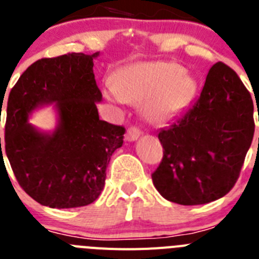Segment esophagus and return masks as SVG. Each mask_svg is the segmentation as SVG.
Segmentation results:
<instances>
[{
  "instance_id": "1",
  "label": "esophagus",
  "mask_w": 259,
  "mask_h": 259,
  "mask_svg": "<svg viewBox=\"0 0 259 259\" xmlns=\"http://www.w3.org/2000/svg\"><path fill=\"white\" fill-rule=\"evenodd\" d=\"M141 134H142L141 129H138L137 126H132L127 129L126 134H125V139L127 142H133V141H137L141 137Z\"/></svg>"
}]
</instances>
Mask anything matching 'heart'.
I'll list each match as a JSON object with an SVG mask.
<instances>
[{
  "label": "heart",
  "instance_id": "obj_1",
  "mask_svg": "<svg viewBox=\"0 0 259 259\" xmlns=\"http://www.w3.org/2000/svg\"><path fill=\"white\" fill-rule=\"evenodd\" d=\"M192 83L173 62H137L117 71L113 87L107 91L113 100L145 104V113L154 123H163L184 107Z\"/></svg>",
  "mask_w": 259,
  "mask_h": 259
}]
</instances>
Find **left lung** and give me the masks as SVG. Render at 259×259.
I'll return each mask as SVG.
<instances>
[{
	"label": "left lung",
	"instance_id": "obj_1",
	"mask_svg": "<svg viewBox=\"0 0 259 259\" xmlns=\"http://www.w3.org/2000/svg\"><path fill=\"white\" fill-rule=\"evenodd\" d=\"M253 111L250 92L236 71L217 62L199 98L157 134L164 150L151 175L157 192L184 206L224 197L235 186L253 141Z\"/></svg>",
	"mask_w": 259,
	"mask_h": 259
}]
</instances>
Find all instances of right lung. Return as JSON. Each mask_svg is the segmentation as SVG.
Here are the masks:
<instances>
[{"label": "right lung", "mask_w": 259, "mask_h": 259, "mask_svg": "<svg viewBox=\"0 0 259 259\" xmlns=\"http://www.w3.org/2000/svg\"><path fill=\"white\" fill-rule=\"evenodd\" d=\"M98 56L37 60L9 95L4 148L18 184L42 206L73 208L96 201L112 154L123 143L125 127L99 118L102 92L92 69ZM51 102L56 103L59 125L41 133L26 120L35 107Z\"/></svg>", "instance_id": "right-lung-1"}]
</instances>
